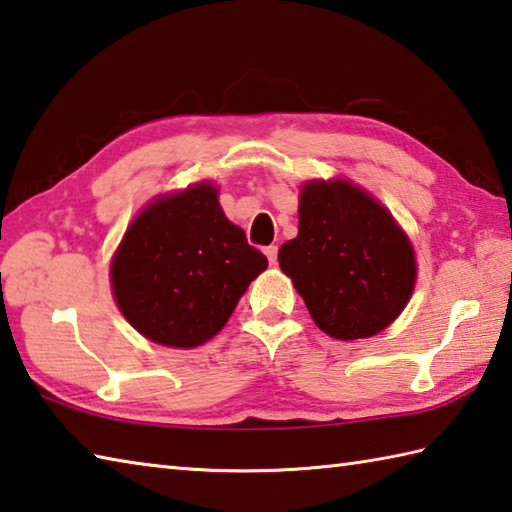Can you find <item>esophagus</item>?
<instances>
[{
    "label": "esophagus",
    "mask_w": 512,
    "mask_h": 512,
    "mask_svg": "<svg viewBox=\"0 0 512 512\" xmlns=\"http://www.w3.org/2000/svg\"><path fill=\"white\" fill-rule=\"evenodd\" d=\"M264 253H266V257H268V262L275 266V262H277V246H266Z\"/></svg>",
    "instance_id": "34e87169"
}]
</instances>
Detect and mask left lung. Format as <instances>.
I'll return each mask as SVG.
<instances>
[{"label":"left lung","instance_id":"obj_1","mask_svg":"<svg viewBox=\"0 0 512 512\" xmlns=\"http://www.w3.org/2000/svg\"><path fill=\"white\" fill-rule=\"evenodd\" d=\"M297 237L279 268L326 335L353 342L382 333L404 313L417 284V255L393 213L346 177L299 186Z\"/></svg>","mask_w":512,"mask_h":512}]
</instances>
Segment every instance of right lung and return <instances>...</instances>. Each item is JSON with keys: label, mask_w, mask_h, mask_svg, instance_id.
<instances>
[{"label": "right lung", "mask_w": 512, "mask_h": 512, "mask_svg": "<svg viewBox=\"0 0 512 512\" xmlns=\"http://www.w3.org/2000/svg\"><path fill=\"white\" fill-rule=\"evenodd\" d=\"M268 259L219 204L215 182L157 195L110 257V290L148 342L197 348L222 330Z\"/></svg>", "instance_id": "right-lung-1"}]
</instances>
